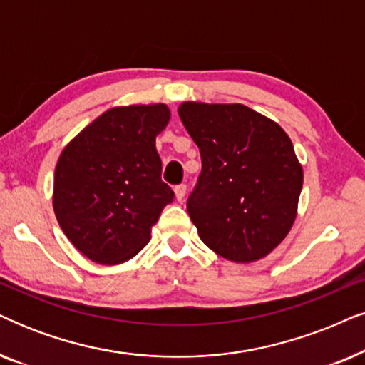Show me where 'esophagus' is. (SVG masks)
<instances>
[{"label":"esophagus","mask_w":365,"mask_h":365,"mask_svg":"<svg viewBox=\"0 0 365 365\" xmlns=\"http://www.w3.org/2000/svg\"><path fill=\"white\" fill-rule=\"evenodd\" d=\"M186 191H187L186 184H179V186L174 187V192H176L178 201H182L184 200V196H186Z\"/></svg>","instance_id":"esophagus-1"}]
</instances>
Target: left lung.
Listing matches in <instances>:
<instances>
[{
    "instance_id": "1",
    "label": "left lung",
    "mask_w": 365,
    "mask_h": 365,
    "mask_svg": "<svg viewBox=\"0 0 365 365\" xmlns=\"http://www.w3.org/2000/svg\"><path fill=\"white\" fill-rule=\"evenodd\" d=\"M202 169L187 212L207 248L235 263L267 257L297 217L304 169L277 122L241 103L182 102Z\"/></svg>"
}]
</instances>
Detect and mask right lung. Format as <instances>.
Segmentation results:
<instances>
[{"instance_id": "obj_1", "label": "right lung", "mask_w": 365, "mask_h": 365, "mask_svg": "<svg viewBox=\"0 0 365 365\" xmlns=\"http://www.w3.org/2000/svg\"><path fill=\"white\" fill-rule=\"evenodd\" d=\"M165 103L113 107L75 135L55 168L53 210L80 253L101 264L134 258L174 192L160 179L155 137Z\"/></svg>"}]
</instances>
